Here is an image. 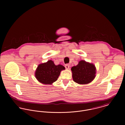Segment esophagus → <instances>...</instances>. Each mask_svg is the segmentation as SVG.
<instances>
[{
    "mask_svg": "<svg viewBox=\"0 0 125 125\" xmlns=\"http://www.w3.org/2000/svg\"><path fill=\"white\" fill-rule=\"evenodd\" d=\"M65 67L66 69H69V65L68 64H66L65 65Z\"/></svg>",
    "mask_w": 125,
    "mask_h": 125,
    "instance_id": "34e87169",
    "label": "esophagus"
}]
</instances>
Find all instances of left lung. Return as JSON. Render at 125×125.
<instances>
[{
    "mask_svg": "<svg viewBox=\"0 0 125 125\" xmlns=\"http://www.w3.org/2000/svg\"><path fill=\"white\" fill-rule=\"evenodd\" d=\"M73 81L79 84H86L91 82L95 77L96 68L92 63L81 61L76 66L72 67Z\"/></svg>",
    "mask_w": 125,
    "mask_h": 125,
    "instance_id": "left-lung-1",
    "label": "left lung"
}]
</instances>
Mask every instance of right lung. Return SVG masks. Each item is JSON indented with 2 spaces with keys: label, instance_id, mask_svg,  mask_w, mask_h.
I'll return each instance as SVG.
<instances>
[{
  "label": "right lung",
  "instance_id": "obj_1",
  "mask_svg": "<svg viewBox=\"0 0 125 125\" xmlns=\"http://www.w3.org/2000/svg\"><path fill=\"white\" fill-rule=\"evenodd\" d=\"M65 67L61 65H55L52 60L39 64L35 73V76L39 82L44 84H52L57 80L61 71Z\"/></svg>",
  "mask_w": 125,
  "mask_h": 125
}]
</instances>
